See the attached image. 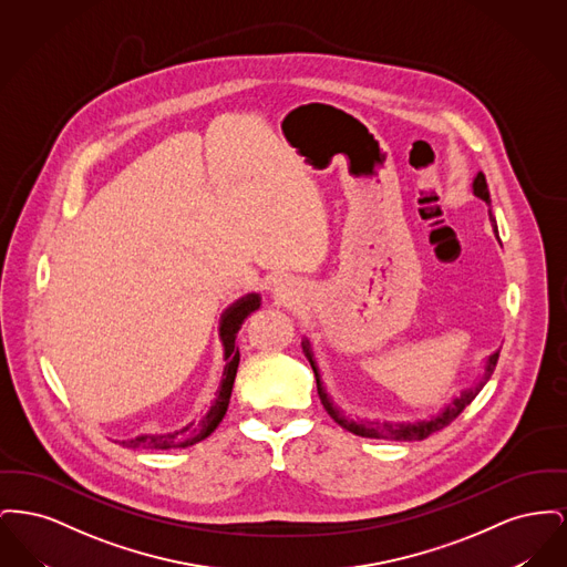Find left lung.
I'll return each mask as SVG.
<instances>
[{"label":"left lung","mask_w":567,"mask_h":567,"mask_svg":"<svg viewBox=\"0 0 567 567\" xmlns=\"http://www.w3.org/2000/svg\"><path fill=\"white\" fill-rule=\"evenodd\" d=\"M472 189H474L476 197H481L485 204H491L488 187H486V178L483 172L476 174V178H474V183H472ZM488 216H491V223H493V231H495V236H497L495 218H493V215ZM303 351H306V357H308V361H310V365H312V370H315L317 391H319V398H321V404L324 405L327 414H329L340 427H344L347 432L354 433V435H361V437H377V440H393V442L425 440L427 435H432V433L444 430L446 425H451V423L457 419L458 414L463 412V408L472 404V400L481 393V389L485 386L486 380L493 374V370H495V365H497V359H499V351L493 352L485 361V370H483L481 380H478L474 386L461 391V395H457L451 404L444 405L430 421H419V423H386V421H384V423H378V421H352L338 405L333 404L331 398H329V393L323 389V382H321L319 370H317V365H315V359H312V351H310L308 340H303Z\"/></svg>","instance_id":"1"}]
</instances>
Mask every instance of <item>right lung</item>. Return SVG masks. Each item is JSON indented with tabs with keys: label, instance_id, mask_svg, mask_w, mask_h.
<instances>
[{
	"label": "right lung",
	"instance_id": "1",
	"mask_svg": "<svg viewBox=\"0 0 567 567\" xmlns=\"http://www.w3.org/2000/svg\"><path fill=\"white\" fill-rule=\"evenodd\" d=\"M261 306V297L257 293H248L240 297L236 303H231L225 315L220 317V327H218V336L223 342V354H225V370H223V382L218 386V395L210 405L208 414L197 423V425H187L181 432L169 433H144L137 435L134 440H123L121 444L132 446V449H151V451H174V449H187L202 440H206L210 433L215 432L218 423L223 421L229 398H231V389H234V380L238 372V363H240V351L236 347V336L240 331L244 321L259 310Z\"/></svg>",
	"mask_w": 567,
	"mask_h": 567
}]
</instances>
